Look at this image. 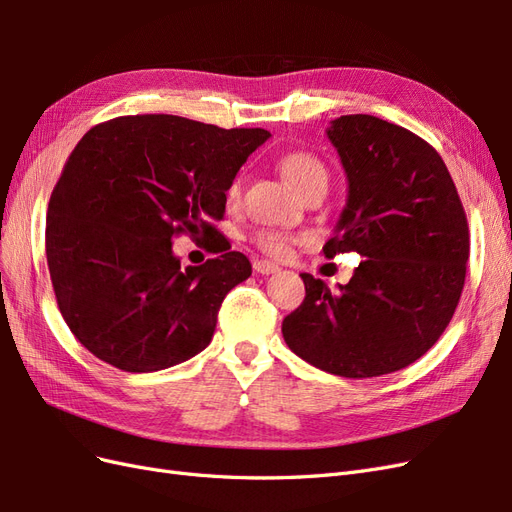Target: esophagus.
Segmentation results:
<instances>
[{"label": "esophagus", "instance_id": "esophagus-1", "mask_svg": "<svg viewBox=\"0 0 512 512\" xmlns=\"http://www.w3.org/2000/svg\"><path fill=\"white\" fill-rule=\"evenodd\" d=\"M254 271L260 273V275H273L280 271V267L275 265V262H269V260H256L254 262Z\"/></svg>", "mask_w": 512, "mask_h": 512}]
</instances>
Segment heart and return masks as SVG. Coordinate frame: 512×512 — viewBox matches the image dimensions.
<instances>
[{
	"mask_svg": "<svg viewBox=\"0 0 512 512\" xmlns=\"http://www.w3.org/2000/svg\"><path fill=\"white\" fill-rule=\"evenodd\" d=\"M280 168L284 177L288 179V183L292 185L294 190L305 194L316 185H327L329 183V173L324 164L312 156L307 151H290L280 160ZM241 185H243V177L239 175L235 181L230 183L228 188V198L237 200L241 194ZM256 245L260 247L262 252H267L269 256L282 258L288 254V241L280 235H273V232H258L256 235Z\"/></svg>",
	"mask_w": 512,
	"mask_h": 512,
	"instance_id": "1",
	"label": "heart"
}]
</instances>
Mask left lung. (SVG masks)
Listing matches in <instances>:
<instances>
[{
	"mask_svg": "<svg viewBox=\"0 0 512 512\" xmlns=\"http://www.w3.org/2000/svg\"><path fill=\"white\" fill-rule=\"evenodd\" d=\"M348 181L324 256L365 260L337 292L301 273L305 299L282 322L288 348L344 378L404 369L438 342L459 303L468 220L451 173L423 138L374 115L327 128Z\"/></svg>",
	"mask_w": 512,
	"mask_h": 512,
	"instance_id": "obj_1",
	"label": "left lung"
}]
</instances>
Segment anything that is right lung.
<instances>
[{"label":"right lung","mask_w":512,"mask_h":512,"mask_svg":"<svg viewBox=\"0 0 512 512\" xmlns=\"http://www.w3.org/2000/svg\"><path fill=\"white\" fill-rule=\"evenodd\" d=\"M269 136L134 115L81 138L46 211V262L59 312L91 354L147 374L209 346L224 297L252 265L226 245L183 269L173 239L218 232L230 183Z\"/></svg>","instance_id":"1"}]
</instances>
